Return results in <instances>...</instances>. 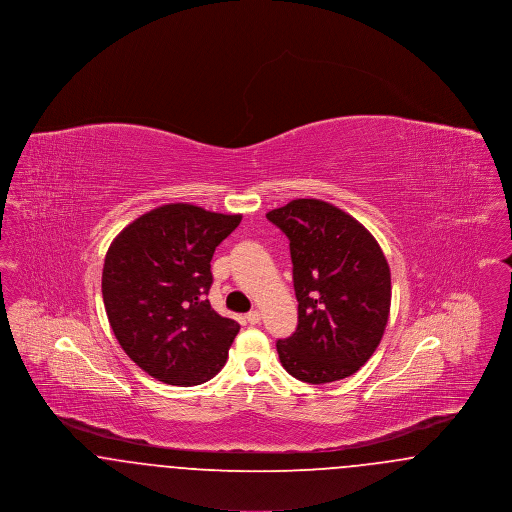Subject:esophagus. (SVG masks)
Instances as JSON below:
<instances>
[{
	"label": "esophagus",
	"mask_w": 512,
	"mask_h": 512,
	"mask_svg": "<svg viewBox=\"0 0 512 512\" xmlns=\"http://www.w3.org/2000/svg\"><path fill=\"white\" fill-rule=\"evenodd\" d=\"M245 320H247L249 324H259V322H261V313H259V311H251V313L245 315Z\"/></svg>",
	"instance_id": "obj_1"
}]
</instances>
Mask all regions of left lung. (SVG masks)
I'll return each mask as SVG.
<instances>
[{
	"label": "left lung",
	"instance_id": "1",
	"mask_svg": "<svg viewBox=\"0 0 512 512\" xmlns=\"http://www.w3.org/2000/svg\"><path fill=\"white\" fill-rule=\"evenodd\" d=\"M267 219L290 240L297 330L276 341L282 366L307 384L355 374L384 336L390 265L359 220L320 199H293Z\"/></svg>",
	"mask_w": 512,
	"mask_h": 512
}]
</instances>
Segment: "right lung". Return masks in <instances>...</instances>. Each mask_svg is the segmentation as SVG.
I'll return each mask as SVG.
<instances>
[{
    "label": "right lung",
    "instance_id": "right-lung-1",
    "mask_svg": "<svg viewBox=\"0 0 512 512\" xmlns=\"http://www.w3.org/2000/svg\"><path fill=\"white\" fill-rule=\"evenodd\" d=\"M242 215L169 203L130 222L109 245L101 274L105 313L124 353L171 386H199L226 363L240 324L205 297L211 259Z\"/></svg>",
    "mask_w": 512,
    "mask_h": 512
}]
</instances>
